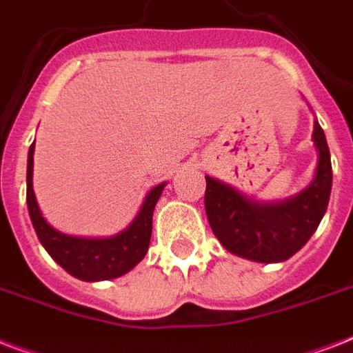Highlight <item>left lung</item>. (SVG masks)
Masks as SVG:
<instances>
[{
    "mask_svg": "<svg viewBox=\"0 0 353 353\" xmlns=\"http://www.w3.org/2000/svg\"><path fill=\"white\" fill-rule=\"evenodd\" d=\"M317 166L312 183L282 201H256L234 187L205 176V210L210 229L227 251L252 262H284L306 245L328 209L332 159L323 128L313 121Z\"/></svg>",
    "mask_w": 353,
    "mask_h": 353,
    "instance_id": "1",
    "label": "left lung"
}]
</instances>
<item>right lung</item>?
I'll use <instances>...</instances> for the list:
<instances>
[{"label":"right lung","instance_id":"obj_1","mask_svg":"<svg viewBox=\"0 0 353 353\" xmlns=\"http://www.w3.org/2000/svg\"><path fill=\"white\" fill-rule=\"evenodd\" d=\"M32 166L34 143L30 144L27 157V207L30 221L43 249L69 274L84 282L112 280L132 271L143 260L152 238V216L155 203L161 198L166 183H159L146 194L137 216L124 231L108 238H85L63 234L43 218L32 190Z\"/></svg>","mask_w":353,"mask_h":353}]
</instances>
